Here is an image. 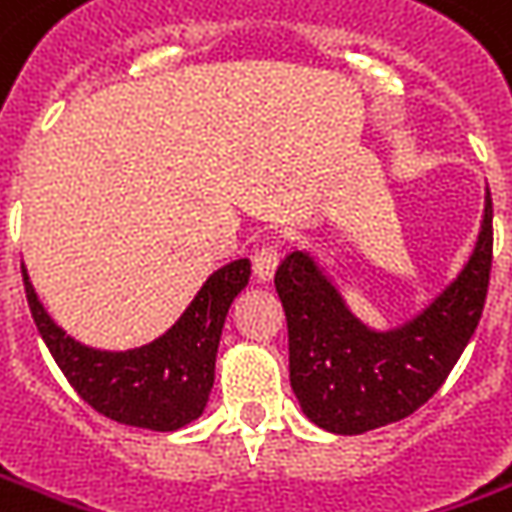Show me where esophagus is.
I'll return each mask as SVG.
<instances>
[{"label":"esophagus","mask_w":512,"mask_h":512,"mask_svg":"<svg viewBox=\"0 0 512 512\" xmlns=\"http://www.w3.org/2000/svg\"><path fill=\"white\" fill-rule=\"evenodd\" d=\"M280 266V252L277 246H260L252 257V271H255L257 282H271L274 280V271Z\"/></svg>","instance_id":"34e87169"}]
</instances>
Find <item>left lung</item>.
I'll use <instances>...</instances> for the list:
<instances>
[{
	"mask_svg": "<svg viewBox=\"0 0 512 512\" xmlns=\"http://www.w3.org/2000/svg\"><path fill=\"white\" fill-rule=\"evenodd\" d=\"M491 252L493 207L485 188L480 232L463 268L418 313L385 330L349 310L310 249L285 257L274 285L288 321L291 388L302 413L332 435H363L416 413L480 324Z\"/></svg>",
	"mask_w": 512,
	"mask_h": 512,
	"instance_id": "left-lung-1",
	"label": "left lung"
}]
</instances>
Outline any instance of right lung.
Returning a JSON list of instances; mask_svg holds the SVG:
<instances>
[{"label": "right lung", "instance_id": "right-lung-1", "mask_svg": "<svg viewBox=\"0 0 512 512\" xmlns=\"http://www.w3.org/2000/svg\"><path fill=\"white\" fill-rule=\"evenodd\" d=\"M249 274L252 266L246 257L221 266L169 330L144 346L119 352L88 346L55 324L21 263L35 327L71 388L96 413L152 432L182 430L205 413L216 380L224 318L235 296L249 285Z\"/></svg>", "mask_w": 512, "mask_h": 512}]
</instances>
